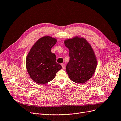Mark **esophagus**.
Segmentation results:
<instances>
[{
  "label": "esophagus",
  "mask_w": 121,
  "mask_h": 121,
  "mask_svg": "<svg viewBox=\"0 0 121 121\" xmlns=\"http://www.w3.org/2000/svg\"><path fill=\"white\" fill-rule=\"evenodd\" d=\"M61 66H62V68L63 69H64L65 67V66L64 64H63V63H62V64H61Z\"/></svg>",
  "instance_id": "34e87169"
}]
</instances>
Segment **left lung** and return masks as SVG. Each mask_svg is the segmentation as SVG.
<instances>
[{
    "instance_id": "1",
    "label": "left lung",
    "mask_w": 121,
    "mask_h": 121,
    "mask_svg": "<svg viewBox=\"0 0 121 121\" xmlns=\"http://www.w3.org/2000/svg\"><path fill=\"white\" fill-rule=\"evenodd\" d=\"M64 44L69 50L67 73L73 81L83 84L91 78L95 71L97 60L95 53L84 38L74 37L65 41Z\"/></svg>"
}]
</instances>
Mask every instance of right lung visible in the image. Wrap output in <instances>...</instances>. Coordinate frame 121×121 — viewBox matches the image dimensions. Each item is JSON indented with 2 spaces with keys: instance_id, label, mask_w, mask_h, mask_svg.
Wrapping results in <instances>:
<instances>
[{
  "instance_id": "add662e5",
  "label": "right lung",
  "mask_w": 121,
  "mask_h": 121,
  "mask_svg": "<svg viewBox=\"0 0 121 121\" xmlns=\"http://www.w3.org/2000/svg\"><path fill=\"white\" fill-rule=\"evenodd\" d=\"M57 40L49 36L39 39L33 45L26 60V67L31 79L40 84L53 80L57 73L61 69L56 62V56L51 49Z\"/></svg>"
}]
</instances>
